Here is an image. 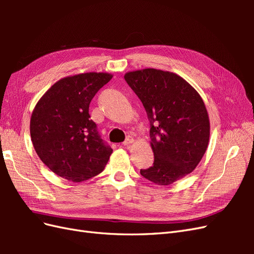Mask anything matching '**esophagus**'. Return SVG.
Listing matches in <instances>:
<instances>
[{
  "mask_svg": "<svg viewBox=\"0 0 254 254\" xmlns=\"http://www.w3.org/2000/svg\"><path fill=\"white\" fill-rule=\"evenodd\" d=\"M133 142V137L132 136H127L126 137V140L123 142V145L124 146H128L129 144H131Z\"/></svg>",
  "mask_w": 254,
  "mask_h": 254,
  "instance_id": "34e87169",
  "label": "esophagus"
}]
</instances>
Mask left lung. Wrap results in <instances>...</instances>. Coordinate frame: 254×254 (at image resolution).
Here are the masks:
<instances>
[{"mask_svg": "<svg viewBox=\"0 0 254 254\" xmlns=\"http://www.w3.org/2000/svg\"><path fill=\"white\" fill-rule=\"evenodd\" d=\"M141 99L150 123L152 166L141 170L147 180L170 186L193 172L210 140V120L201 96L179 75L144 68L124 76Z\"/></svg>", "mask_w": 254, "mask_h": 254, "instance_id": "obj_1", "label": "left lung"}]
</instances>
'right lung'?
Wrapping results in <instances>:
<instances>
[{
    "instance_id": "obj_1",
    "label": "right lung",
    "mask_w": 254,
    "mask_h": 254,
    "mask_svg": "<svg viewBox=\"0 0 254 254\" xmlns=\"http://www.w3.org/2000/svg\"><path fill=\"white\" fill-rule=\"evenodd\" d=\"M113 77L82 73L58 80L37 103L30 118V137L42 162L59 177L81 182L104 171L112 153L90 119L89 106Z\"/></svg>"
}]
</instances>
